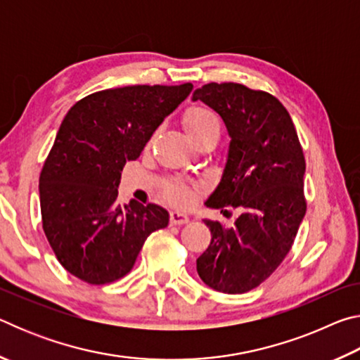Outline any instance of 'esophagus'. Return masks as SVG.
Instances as JSON below:
<instances>
[{
  "mask_svg": "<svg viewBox=\"0 0 360 360\" xmlns=\"http://www.w3.org/2000/svg\"><path fill=\"white\" fill-rule=\"evenodd\" d=\"M191 219L186 214V212H179V211H173L172 214H169V222L172 225H184L187 224Z\"/></svg>",
  "mask_w": 360,
  "mask_h": 360,
  "instance_id": "34e87169",
  "label": "esophagus"
}]
</instances>
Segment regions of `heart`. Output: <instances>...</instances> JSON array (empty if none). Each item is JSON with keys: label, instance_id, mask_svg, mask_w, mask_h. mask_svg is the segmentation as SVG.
Wrapping results in <instances>:
<instances>
[{"label": "heart", "instance_id": "b5f03b06", "mask_svg": "<svg viewBox=\"0 0 360 360\" xmlns=\"http://www.w3.org/2000/svg\"><path fill=\"white\" fill-rule=\"evenodd\" d=\"M182 125H184L187 136L191 138V141L195 146L208 141V139L217 141L219 135H221V120H219L217 114L212 109L206 106L188 108L184 114V119H182ZM167 195L169 202L179 206L191 203L192 200L191 188L182 184L169 186Z\"/></svg>", "mask_w": 360, "mask_h": 360}]
</instances>
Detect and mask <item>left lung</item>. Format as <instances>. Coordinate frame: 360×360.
<instances>
[{"mask_svg":"<svg viewBox=\"0 0 360 360\" xmlns=\"http://www.w3.org/2000/svg\"><path fill=\"white\" fill-rule=\"evenodd\" d=\"M192 100L214 109L230 136L221 181L205 205L240 211L230 227L203 219L211 243L197 271L211 289L243 294L276 270L295 240L307 212L303 150L289 112L270 94L211 82Z\"/></svg>","mask_w":360,"mask_h":360,"instance_id":"obj_1","label":"left lung"}]
</instances>
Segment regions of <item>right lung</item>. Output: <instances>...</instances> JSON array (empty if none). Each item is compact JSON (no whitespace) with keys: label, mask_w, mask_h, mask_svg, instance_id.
<instances>
[{"label":"right lung","mask_w":360,"mask_h":360,"mask_svg":"<svg viewBox=\"0 0 360 360\" xmlns=\"http://www.w3.org/2000/svg\"><path fill=\"white\" fill-rule=\"evenodd\" d=\"M192 84L129 85L85 96L60 125L39 176L42 229L60 264L89 284L125 276L144 241L165 229L158 205L117 203L122 168L136 160L152 133Z\"/></svg>","instance_id":"right-lung-1"}]
</instances>
